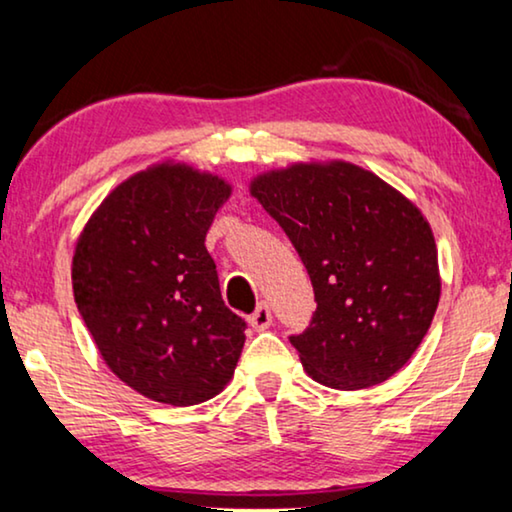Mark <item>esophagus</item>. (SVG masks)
I'll return each mask as SVG.
<instances>
[{"label":"esophagus","instance_id":"obj_1","mask_svg":"<svg viewBox=\"0 0 512 512\" xmlns=\"http://www.w3.org/2000/svg\"><path fill=\"white\" fill-rule=\"evenodd\" d=\"M270 324H272L270 307L265 305V303H261V305L256 307V312L249 317V326L254 328V331H265V328H268Z\"/></svg>","mask_w":512,"mask_h":512}]
</instances>
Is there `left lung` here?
Returning a JSON list of instances; mask_svg holds the SVG:
<instances>
[{"instance_id":"left-lung-1","label":"left lung","mask_w":512,"mask_h":512,"mask_svg":"<svg viewBox=\"0 0 512 512\" xmlns=\"http://www.w3.org/2000/svg\"><path fill=\"white\" fill-rule=\"evenodd\" d=\"M249 191L312 279L317 310L291 335L307 375L331 389H366L398 373L440 300L436 240L415 202L345 160L263 172Z\"/></svg>"}]
</instances>
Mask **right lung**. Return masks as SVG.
I'll list each match as a JSON object with an SVG mask.
<instances>
[{"label":"right lung","mask_w":512,"mask_h":512,"mask_svg":"<svg viewBox=\"0 0 512 512\" xmlns=\"http://www.w3.org/2000/svg\"><path fill=\"white\" fill-rule=\"evenodd\" d=\"M230 193L167 160L118 184L76 240V307L111 373L151 401L198 405L233 380L247 324L223 303L205 247Z\"/></svg>","instance_id":"right-lung-1"}]
</instances>
